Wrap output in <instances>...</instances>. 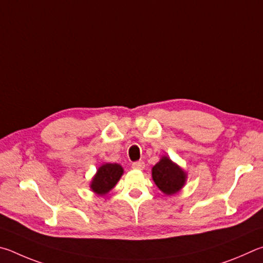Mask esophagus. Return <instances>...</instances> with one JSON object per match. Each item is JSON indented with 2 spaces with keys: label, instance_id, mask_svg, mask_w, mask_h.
<instances>
[{
  "label": "esophagus",
  "instance_id": "34e87169",
  "mask_svg": "<svg viewBox=\"0 0 263 263\" xmlns=\"http://www.w3.org/2000/svg\"><path fill=\"white\" fill-rule=\"evenodd\" d=\"M144 162L143 160H139V162H135V163H133V165H132V167H133V170H139V171H142V170H144Z\"/></svg>",
  "mask_w": 263,
  "mask_h": 263
}]
</instances>
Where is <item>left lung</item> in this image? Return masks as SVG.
I'll return each instance as SVG.
<instances>
[{
  "label": "left lung",
  "mask_w": 263,
  "mask_h": 263,
  "mask_svg": "<svg viewBox=\"0 0 263 263\" xmlns=\"http://www.w3.org/2000/svg\"><path fill=\"white\" fill-rule=\"evenodd\" d=\"M151 173L156 186L167 196L180 192L187 181V172L167 156H162Z\"/></svg>",
  "instance_id": "8db88e82"
}]
</instances>
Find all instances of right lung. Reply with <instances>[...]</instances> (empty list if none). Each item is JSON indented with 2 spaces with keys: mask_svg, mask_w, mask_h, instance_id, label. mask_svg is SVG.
<instances>
[{
  "mask_svg": "<svg viewBox=\"0 0 263 263\" xmlns=\"http://www.w3.org/2000/svg\"><path fill=\"white\" fill-rule=\"evenodd\" d=\"M123 174V167L117 163H105L98 167L90 182V190L98 196H105L113 190Z\"/></svg>",
  "mask_w": 263,
  "mask_h": 263,
  "instance_id": "1",
  "label": "right lung"
}]
</instances>
